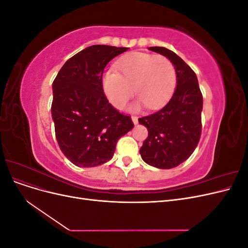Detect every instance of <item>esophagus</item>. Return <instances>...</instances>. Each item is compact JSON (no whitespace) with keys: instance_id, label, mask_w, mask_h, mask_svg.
Wrapping results in <instances>:
<instances>
[{"instance_id":"obj_1","label":"esophagus","mask_w":248,"mask_h":248,"mask_svg":"<svg viewBox=\"0 0 248 248\" xmlns=\"http://www.w3.org/2000/svg\"><path fill=\"white\" fill-rule=\"evenodd\" d=\"M131 120H132V122H133L134 125H137L139 123V118L137 116H132Z\"/></svg>"}]
</instances>
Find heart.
Masks as SVG:
<instances>
[{
  "label": "heart",
  "mask_w": 248,
  "mask_h": 248,
  "mask_svg": "<svg viewBox=\"0 0 248 248\" xmlns=\"http://www.w3.org/2000/svg\"><path fill=\"white\" fill-rule=\"evenodd\" d=\"M118 70H108L102 79V87L109 102L117 108H124L134 93L139 100L131 108L141 104L157 108L166 103L174 92L177 73L174 64L164 56L134 52L119 61Z\"/></svg>",
  "instance_id": "heart-1"
}]
</instances>
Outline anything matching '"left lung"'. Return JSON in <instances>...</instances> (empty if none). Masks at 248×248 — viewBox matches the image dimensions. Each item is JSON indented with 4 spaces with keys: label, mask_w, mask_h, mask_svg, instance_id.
Wrapping results in <instances>:
<instances>
[{
    "label": "left lung",
    "mask_w": 248,
    "mask_h": 248,
    "mask_svg": "<svg viewBox=\"0 0 248 248\" xmlns=\"http://www.w3.org/2000/svg\"><path fill=\"white\" fill-rule=\"evenodd\" d=\"M150 50L170 59L177 73L170 100L158 111L139 119L148 129L140 153L157 169H172L184 162L197 148L202 132V95L196 73L174 51L152 46Z\"/></svg>",
    "instance_id": "1"
}]
</instances>
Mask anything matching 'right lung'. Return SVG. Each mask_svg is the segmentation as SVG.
Returning a JSON list of instances; mask_svg holds the SVG:
<instances>
[{
	"mask_svg": "<svg viewBox=\"0 0 248 248\" xmlns=\"http://www.w3.org/2000/svg\"><path fill=\"white\" fill-rule=\"evenodd\" d=\"M127 47L92 46L67 60L52 82L51 117L63 154L80 168L110 160L119 139L133 128L104 95L102 74Z\"/></svg>",
	"mask_w": 248,
	"mask_h": 248,
	"instance_id": "1",
	"label": "right lung"
}]
</instances>
